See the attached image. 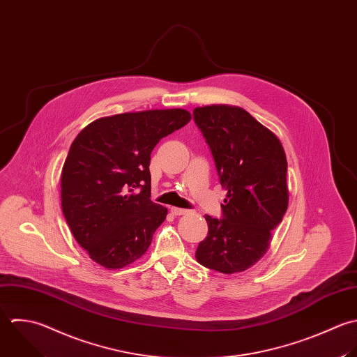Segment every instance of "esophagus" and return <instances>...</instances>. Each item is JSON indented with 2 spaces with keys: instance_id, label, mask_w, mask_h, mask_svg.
<instances>
[{
  "instance_id": "esophagus-1",
  "label": "esophagus",
  "mask_w": 357,
  "mask_h": 357,
  "mask_svg": "<svg viewBox=\"0 0 357 357\" xmlns=\"http://www.w3.org/2000/svg\"><path fill=\"white\" fill-rule=\"evenodd\" d=\"M171 213H172L174 215H183V214L188 213V210L179 208V207H171Z\"/></svg>"
}]
</instances>
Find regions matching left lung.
I'll return each instance as SVG.
<instances>
[{"instance_id": "obj_1", "label": "left lung", "mask_w": 357, "mask_h": 357, "mask_svg": "<svg viewBox=\"0 0 357 357\" xmlns=\"http://www.w3.org/2000/svg\"><path fill=\"white\" fill-rule=\"evenodd\" d=\"M193 116L227 190L222 220L204 215L208 235L196 260L222 274L242 273L267 253L271 231L288 208L285 150L275 133L241 107H197Z\"/></svg>"}]
</instances>
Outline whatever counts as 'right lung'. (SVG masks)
Segmentation results:
<instances>
[{"label":"right lung","instance_id":"obj_1","mask_svg":"<svg viewBox=\"0 0 357 357\" xmlns=\"http://www.w3.org/2000/svg\"><path fill=\"white\" fill-rule=\"evenodd\" d=\"M192 119L182 108L93 121L75 137L61 174L63 217L97 264L118 270L142 257L168 210L150 200V154Z\"/></svg>","mask_w":357,"mask_h":357}]
</instances>
